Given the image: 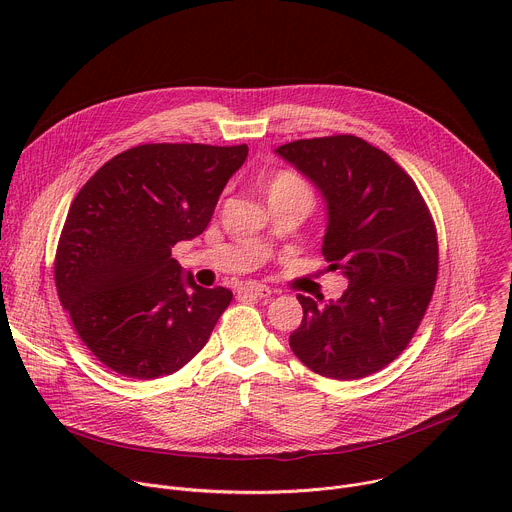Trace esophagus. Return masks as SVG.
<instances>
[{"label":"esophagus","instance_id":"esophagus-1","mask_svg":"<svg viewBox=\"0 0 512 512\" xmlns=\"http://www.w3.org/2000/svg\"><path fill=\"white\" fill-rule=\"evenodd\" d=\"M239 294L245 298H269L271 289L261 283H247V285L239 287Z\"/></svg>","mask_w":512,"mask_h":512}]
</instances>
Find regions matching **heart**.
I'll return each mask as SVG.
<instances>
[{"instance_id": "heart-1", "label": "heart", "mask_w": 512, "mask_h": 512, "mask_svg": "<svg viewBox=\"0 0 512 512\" xmlns=\"http://www.w3.org/2000/svg\"><path fill=\"white\" fill-rule=\"evenodd\" d=\"M269 198H304L310 206L314 204V190L302 174L296 170H279L269 180Z\"/></svg>"}]
</instances>
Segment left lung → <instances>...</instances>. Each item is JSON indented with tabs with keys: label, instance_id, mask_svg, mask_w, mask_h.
I'll return each mask as SVG.
<instances>
[{
	"label": "left lung",
	"instance_id": "left-lung-1",
	"mask_svg": "<svg viewBox=\"0 0 512 512\" xmlns=\"http://www.w3.org/2000/svg\"><path fill=\"white\" fill-rule=\"evenodd\" d=\"M277 154L322 190V255L348 277L342 298L324 308L298 296L304 318L289 346L322 377H369L407 348L431 302L440 263L433 216L411 176L356 135L289 141Z\"/></svg>",
	"mask_w": 512,
	"mask_h": 512
}]
</instances>
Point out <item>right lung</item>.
I'll return each mask as SVG.
<instances>
[{
    "label": "right lung",
    "instance_id": "right-lung-1",
    "mask_svg": "<svg viewBox=\"0 0 512 512\" xmlns=\"http://www.w3.org/2000/svg\"><path fill=\"white\" fill-rule=\"evenodd\" d=\"M241 145L143 143L103 164L72 200L54 257L58 300L107 369L129 379L176 373L233 300L200 287L172 247L210 223Z\"/></svg>",
    "mask_w": 512,
    "mask_h": 512
}]
</instances>
